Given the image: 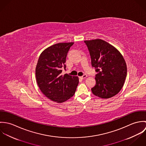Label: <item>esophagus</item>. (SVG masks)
Here are the masks:
<instances>
[{"label": "esophagus", "mask_w": 146, "mask_h": 146, "mask_svg": "<svg viewBox=\"0 0 146 146\" xmlns=\"http://www.w3.org/2000/svg\"><path fill=\"white\" fill-rule=\"evenodd\" d=\"M86 77H87V75H86V74H84V75H83L82 76H81V77H80V78H81V79H83L86 78Z\"/></svg>", "instance_id": "esophagus-1"}]
</instances>
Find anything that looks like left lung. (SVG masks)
I'll list each match as a JSON object with an SVG mask.
<instances>
[{
  "label": "left lung",
  "instance_id": "8db88e82",
  "mask_svg": "<svg viewBox=\"0 0 146 146\" xmlns=\"http://www.w3.org/2000/svg\"><path fill=\"white\" fill-rule=\"evenodd\" d=\"M92 66L98 72L96 85L92 88L95 96L110 98L122 89L127 75L125 60L113 46L101 39L85 40Z\"/></svg>",
  "mask_w": 146,
  "mask_h": 146
}]
</instances>
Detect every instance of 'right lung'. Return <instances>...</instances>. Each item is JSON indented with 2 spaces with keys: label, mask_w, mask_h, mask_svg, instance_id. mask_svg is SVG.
Wrapping results in <instances>:
<instances>
[{
  "label": "right lung",
  "mask_w": 146,
  "mask_h": 146,
  "mask_svg": "<svg viewBox=\"0 0 146 146\" xmlns=\"http://www.w3.org/2000/svg\"><path fill=\"white\" fill-rule=\"evenodd\" d=\"M74 42H60L45 49L35 69L36 79L42 93L49 100L62 103L72 97L79 84L78 76L61 75L66 70L67 54Z\"/></svg>",
  "instance_id": "obj_1"
}]
</instances>
